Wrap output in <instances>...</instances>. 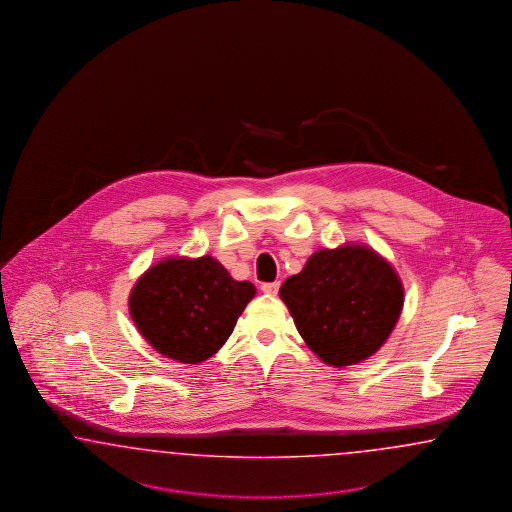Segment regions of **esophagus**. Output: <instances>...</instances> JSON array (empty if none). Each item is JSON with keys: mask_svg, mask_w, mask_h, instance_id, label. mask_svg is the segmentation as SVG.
<instances>
[{"mask_svg": "<svg viewBox=\"0 0 512 512\" xmlns=\"http://www.w3.org/2000/svg\"><path fill=\"white\" fill-rule=\"evenodd\" d=\"M278 289L279 281H272V283H263V285H261V291H263L266 296L278 295Z\"/></svg>", "mask_w": 512, "mask_h": 512, "instance_id": "esophagus-1", "label": "esophagus"}]
</instances>
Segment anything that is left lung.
I'll return each mask as SVG.
<instances>
[{
  "label": "left lung",
  "instance_id": "obj_1",
  "mask_svg": "<svg viewBox=\"0 0 512 512\" xmlns=\"http://www.w3.org/2000/svg\"><path fill=\"white\" fill-rule=\"evenodd\" d=\"M279 298L311 351L328 366H353L377 353L398 323L403 283L366 244L319 249L285 279Z\"/></svg>",
  "mask_w": 512,
  "mask_h": 512
}]
</instances>
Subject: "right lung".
Returning <instances> with one entry per match:
<instances>
[{
  "label": "right lung",
  "instance_id": "1",
  "mask_svg": "<svg viewBox=\"0 0 512 512\" xmlns=\"http://www.w3.org/2000/svg\"><path fill=\"white\" fill-rule=\"evenodd\" d=\"M257 289L236 281L212 255L165 257L150 266L129 295V315L163 357L201 364L233 334Z\"/></svg>",
  "mask_w": 512,
  "mask_h": 512
}]
</instances>
